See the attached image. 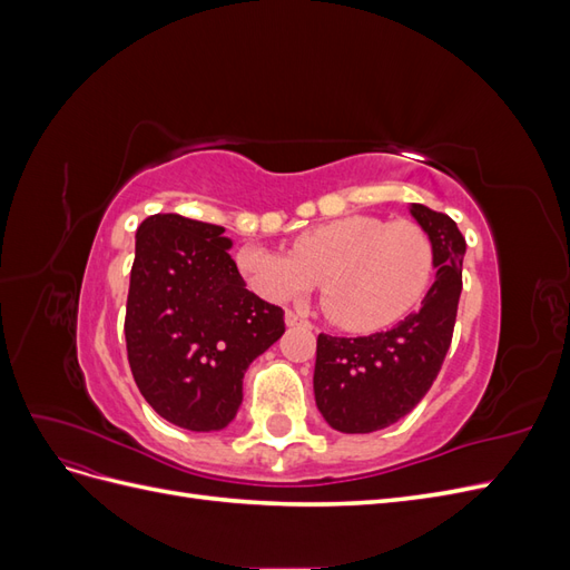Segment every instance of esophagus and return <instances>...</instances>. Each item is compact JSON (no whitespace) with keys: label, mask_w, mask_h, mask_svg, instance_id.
I'll return each instance as SVG.
<instances>
[{"label":"esophagus","mask_w":570,"mask_h":570,"mask_svg":"<svg viewBox=\"0 0 570 570\" xmlns=\"http://www.w3.org/2000/svg\"><path fill=\"white\" fill-rule=\"evenodd\" d=\"M285 323L292 327V325H302V323H306V318L302 316V314H297V312H285Z\"/></svg>","instance_id":"1"}]
</instances>
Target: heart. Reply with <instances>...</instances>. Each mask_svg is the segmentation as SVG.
<instances>
[{
    "instance_id": "heart-1",
    "label": "heart",
    "mask_w": 570,
    "mask_h": 570,
    "mask_svg": "<svg viewBox=\"0 0 570 570\" xmlns=\"http://www.w3.org/2000/svg\"><path fill=\"white\" fill-rule=\"evenodd\" d=\"M237 264L254 289L275 302L299 299L323 281V314L342 331L375 333L423 299L435 249L416 223L356 214L304 230L292 254L247 245Z\"/></svg>"
}]
</instances>
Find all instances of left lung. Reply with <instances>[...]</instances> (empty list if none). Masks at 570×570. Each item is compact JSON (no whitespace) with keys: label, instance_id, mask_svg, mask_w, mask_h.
Segmentation results:
<instances>
[{"label":"left lung","instance_id":"1","mask_svg":"<svg viewBox=\"0 0 570 570\" xmlns=\"http://www.w3.org/2000/svg\"><path fill=\"white\" fill-rule=\"evenodd\" d=\"M435 249V283L416 314L366 337L318 335L314 394L340 433H375L416 406L452 344L465 239L456 223L423 204L409 206Z\"/></svg>","mask_w":570,"mask_h":570}]
</instances>
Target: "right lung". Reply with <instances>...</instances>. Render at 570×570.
Returning a JSON list of instances; mask_svg holds the SVG:
<instances>
[{
  "label": "right lung",
  "mask_w": 570,
  "mask_h": 570,
  "mask_svg": "<svg viewBox=\"0 0 570 570\" xmlns=\"http://www.w3.org/2000/svg\"><path fill=\"white\" fill-rule=\"evenodd\" d=\"M223 233L214 223L154 214L135 235L130 371L161 419L195 433L235 419L245 371L285 333L283 308L247 289Z\"/></svg>",
  "instance_id": "1"
}]
</instances>
